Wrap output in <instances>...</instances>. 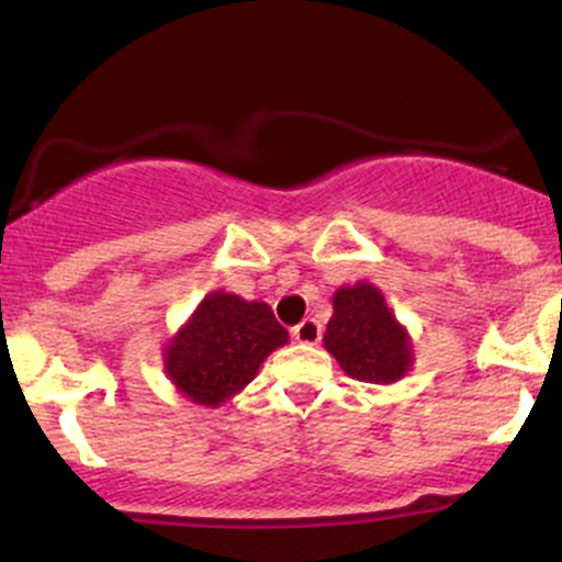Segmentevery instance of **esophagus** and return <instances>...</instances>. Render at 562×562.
<instances>
[{
	"label": "esophagus",
	"instance_id": "obj_1",
	"mask_svg": "<svg viewBox=\"0 0 562 562\" xmlns=\"http://www.w3.org/2000/svg\"><path fill=\"white\" fill-rule=\"evenodd\" d=\"M321 323H317L315 317H307V321H302L293 328V339L302 345H317L321 342Z\"/></svg>",
	"mask_w": 562,
	"mask_h": 562
}]
</instances>
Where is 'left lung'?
Returning a JSON list of instances; mask_svg holds the SVG:
<instances>
[{
    "mask_svg": "<svg viewBox=\"0 0 562 562\" xmlns=\"http://www.w3.org/2000/svg\"><path fill=\"white\" fill-rule=\"evenodd\" d=\"M323 348L339 361L345 375L364 383H396L413 364V342L370 282L345 285L334 293V315Z\"/></svg>",
    "mask_w": 562,
    "mask_h": 562,
    "instance_id": "8db88e82",
    "label": "left lung"
}]
</instances>
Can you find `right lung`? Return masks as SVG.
<instances>
[{
    "instance_id": "obj_1",
    "label": "right lung",
    "mask_w": 562,
    "mask_h": 562,
    "mask_svg": "<svg viewBox=\"0 0 562 562\" xmlns=\"http://www.w3.org/2000/svg\"><path fill=\"white\" fill-rule=\"evenodd\" d=\"M288 342L269 304L214 291L166 345L173 386L206 407L223 405L258 375L271 350Z\"/></svg>"
}]
</instances>
